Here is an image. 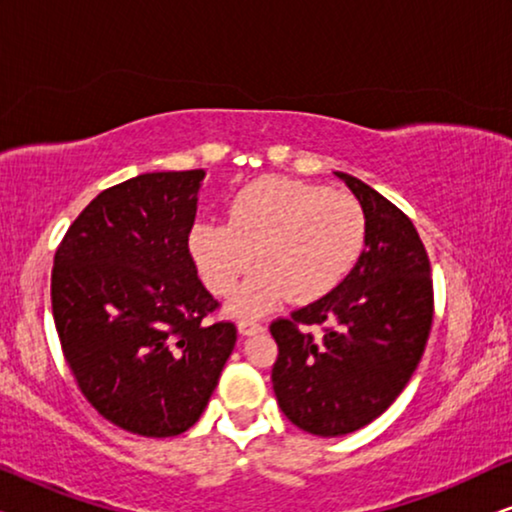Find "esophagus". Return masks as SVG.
Returning a JSON list of instances; mask_svg holds the SVG:
<instances>
[{"instance_id": "esophagus-1", "label": "esophagus", "mask_w": 512, "mask_h": 512, "mask_svg": "<svg viewBox=\"0 0 512 512\" xmlns=\"http://www.w3.org/2000/svg\"><path fill=\"white\" fill-rule=\"evenodd\" d=\"M263 324L261 321H256V319H242L240 324H237V331H240L242 335H256V333H261L263 331Z\"/></svg>"}]
</instances>
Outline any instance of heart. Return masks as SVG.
Listing matches in <instances>:
<instances>
[{
	"label": "heart",
	"mask_w": 512,
	"mask_h": 512,
	"mask_svg": "<svg viewBox=\"0 0 512 512\" xmlns=\"http://www.w3.org/2000/svg\"><path fill=\"white\" fill-rule=\"evenodd\" d=\"M366 242V212L349 193L296 179L265 177L230 202L228 223L200 221L188 249L202 282L228 296L254 265H261L230 310L256 317L284 298L298 303L333 291L359 261Z\"/></svg>",
	"instance_id": "b5f03b06"
}]
</instances>
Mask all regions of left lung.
<instances>
[{
    "mask_svg": "<svg viewBox=\"0 0 512 512\" xmlns=\"http://www.w3.org/2000/svg\"><path fill=\"white\" fill-rule=\"evenodd\" d=\"M366 212V249L324 298L270 324L272 389L291 424L345 436L382 415L410 382L433 321V279L412 221L375 188L335 172ZM305 325H321L314 341Z\"/></svg>",
    "mask_w": 512,
    "mask_h": 512,
    "instance_id": "left-lung-1",
    "label": "left lung"
}]
</instances>
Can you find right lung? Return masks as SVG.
<instances>
[{
  "label": "right lung",
  "mask_w": 512,
  "mask_h": 512,
  "mask_svg": "<svg viewBox=\"0 0 512 512\" xmlns=\"http://www.w3.org/2000/svg\"><path fill=\"white\" fill-rule=\"evenodd\" d=\"M202 170L139 174L102 191L53 258L51 303L81 394L146 438L198 422L237 340L188 249Z\"/></svg>",
  "instance_id": "right-lung-1"
}]
</instances>
